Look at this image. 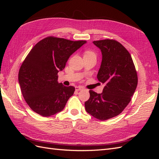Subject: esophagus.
<instances>
[{
  "label": "esophagus",
  "instance_id": "34e87169",
  "mask_svg": "<svg viewBox=\"0 0 159 159\" xmlns=\"http://www.w3.org/2000/svg\"><path fill=\"white\" fill-rule=\"evenodd\" d=\"M81 89H83V88L81 87V86H76V87H75V90L76 91H80Z\"/></svg>",
  "mask_w": 159,
  "mask_h": 159
}]
</instances>
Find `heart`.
Segmentation results:
<instances>
[{
    "label": "heart",
    "mask_w": 159,
    "mask_h": 159,
    "mask_svg": "<svg viewBox=\"0 0 159 159\" xmlns=\"http://www.w3.org/2000/svg\"><path fill=\"white\" fill-rule=\"evenodd\" d=\"M85 55H92V56H95V53H94L93 52H92V51H88V52H86Z\"/></svg>",
    "instance_id": "1"
}]
</instances>
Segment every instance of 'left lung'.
I'll use <instances>...</instances> for the list:
<instances>
[{
    "instance_id": "1",
    "label": "left lung",
    "mask_w": 159,
    "mask_h": 159,
    "mask_svg": "<svg viewBox=\"0 0 159 159\" xmlns=\"http://www.w3.org/2000/svg\"><path fill=\"white\" fill-rule=\"evenodd\" d=\"M102 51L98 80L105 85L102 93L89 90L85 110L105 121L121 113L131 100L137 83V73L131 54L121 43L110 39L93 41Z\"/></svg>"
}]
</instances>
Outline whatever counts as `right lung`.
Here are the masks:
<instances>
[{
  "instance_id": "1",
  "label": "right lung",
  "mask_w": 159,
  "mask_h": 159,
  "mask_svg": "<svg viewBox=\"0 0 159 159\" xmlns=\"http://www.w3.org/2000/svg\"><path fill=\"white\" fill-rule=\"evenodd\" d=\"M85 43L48 36L32 48L18 72L22 95L32 111L49 117L64 109L75 88L57 82V73L64 69L70 56Z\"/></svg>"
}]
</instances>
